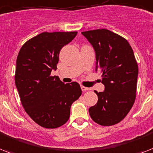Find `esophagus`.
I'll use <instances>...</instances> for the list:
<instances>
[{"mask_svg": "<svg viewBox=\"0 0 153 153\" xmlns=\"http://www.w3.org/2000/svg\"><path fill=\"white\" fill-rule=\"evenodd\" d=\"M81 89H82V90L83 92H85V91H89V90H90V88L89 87H85V86H83V85H82L81 86Z\"/></svg>", "mask_w": 153, "mask_h": 153, "instance_id": "esophagus-1", "label": "esophagus"}]
</instances>
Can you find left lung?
Listing matches in <instances>:
<instances>
[{
    "label": "left lung",
    "instance_id": "1",
    "mask_svg": "<svg viewBox=\"0 0 153 153\" xmlns=\"http://www.w3.org/2000/svg\"><path fill=\"white\" fill-rule=\"evenodd\" d=\"M96 53V71L102 75L104 92L95 91L98 101L89 115L101 126L119 123L128 114L136 98L138 66L129 42L106 29L82 32Z\"/></svg>",
    "mask_w": 153,
    "mask_h": 153
}]
</instances>
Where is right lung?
I'll list each match as a JSON object with an SVG mask.
<instances>
[{
    "mask_svg": "<svg viewBox=\"0 0 153 153\" xmlns=\"http://www.w3.org/2000/svg\"><path fill=\"white\" fill-rule=\"evenodd\" d=\"M77 31L43 32L25 42L16 59L15 82L25 111L39 126L54 129L65 124L72 103L82 95L76 82L64 84L56 69L61 48Z\"/></svg>",
    "mask_w": 153,
    "mask_h": 153,
    "instance_id": "1",
    "label": "right lung"
}]
</instances>
